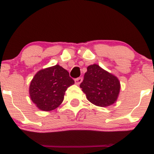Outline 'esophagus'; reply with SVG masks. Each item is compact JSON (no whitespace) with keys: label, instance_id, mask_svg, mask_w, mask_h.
<instances>
[{"label":"esophagus","instance_id":"esophagus-1","mask_svg":"<svg viewBox=\"0 0 154 154\" xmlns=\"http://www.w3.org/2000/svg\"><path fill=\"white\" fill-rule=\"evenodd\" d=\"M82 82V78H78L75 79V85H78L81 84Z\"/></svg>","mask_w":154,"mask_h":154}]
</instances>
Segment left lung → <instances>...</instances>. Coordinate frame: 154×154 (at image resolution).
Returning <instances> with one entry per match:
<instances>
[{
    "instance_id": "obj_1",
    "label": "left lung",
    "mask_w": 154,
    "mask_h": 154,
    "mask_svg": "<svg viewBox=\"0 0 154 154\" xmlns=\"http://www.w3.org/2000/svg\"><path fill=\"white\" fill-rule=\"evenodd\" d=\"M80 88L93 104L106 107L116 102L121 88L119 79L97 64L87 67Z\"/></svg>"
}]
</instances>
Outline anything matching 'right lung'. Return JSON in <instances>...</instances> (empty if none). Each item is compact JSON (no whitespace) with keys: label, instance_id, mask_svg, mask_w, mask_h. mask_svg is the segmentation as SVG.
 Here are the masks:
<instances>
[{"label":"right lung","instance_id":"right-lung-1","mask_svg":"<svg viewBox=\"0 0 154 154\" xmlns=\"http://www.w3.org/2000/svg\"><path fill=\"white\" fill-rule=\"evenodd\" d=\"M74 83L67 70L57 64L37 72L30 82L29 96L40 110H54L63 101L67 88Z\"/></svg>","mask_w":154,"mask_h":154}]
</instances>
